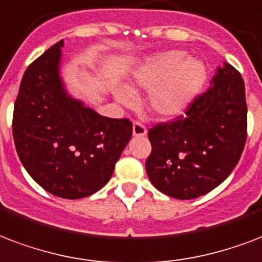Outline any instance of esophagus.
<instances>
[{
    "label": "esophagus",
    "mask_w": 262,
    "mask_h": 262,
    "mask_svg": "<svg viewBox=\"0 0 262 262\" xmlns=\"http://www.w3.org/2000/svg\"><path fill=\"white\" fill-rule=\"evenodd\" d=\"M147 135V127L144 126V123L140 121H135L133 122V136L136 137H141V136Z\"/></svg>",
    "instance_id": "1"
}]
</instances>
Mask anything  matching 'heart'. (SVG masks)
<instances>
[{
	"label": "heart",
	"instance_id": "obj_1",
	"mask_svg": "<svg viewBox=\"0 0 262 262\" xmlns=\"http://www.w3.org/2000/svg\"><path fill=\"white\" fill-rule=\"evenodd\" d=\"M206 67L201 60L187 59L181 51H170L149 57L136 70L132 88L148 91L149 110L159 117L173 118L188 108L205 86ZM115 97L125 105L135 104V93L117 88Z\"/></svg>",
	"mask_w": 262,
	"mask_h": 262
}]
</instances>
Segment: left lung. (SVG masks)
Returning a JSON list of instances; mask_svg holds the SVG:
<instances>
[{
	"label": "left lung",
	"mask_w": 262,
	"mask_h": 262,
	"mask_svg": "<svg viewBox=\"0 0 262 262\" xmlns=\"http://www.w3.org/2000/svg\"><path fill=\"white\" fill-rule=\"evenodd\" d=\"M247 137V105L241 73L228 63L195 97L184 115L148 130L149 181L176 199H193L219 187L241 159Z\"/></svg>",
	"instance_id": "8db88e82"
}]
</instances>
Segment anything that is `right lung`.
<instances>
[{
	"label": "right lung",
	"mask_w": 262,
	"mask_h": 262,
	"mask_svg": "<svg viewBox=\"0 0 262 262\" xmlns=\"http://www.w3.org/2000/svg\"><path fill=\"white\" fill-rule=\"evenodd\" d=\"M63 41L27 67L13 108L20 162L45 191L64 199L103 188L132 137L127 119L107 118L67 95L60 79Z\"/></svg>",
	"instance_id": "add662e5"
}]
</instances>
